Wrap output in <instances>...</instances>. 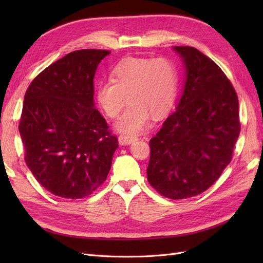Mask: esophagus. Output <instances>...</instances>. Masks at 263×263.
I'll return each instance as SVG.
<instances>
[{
  "mask_svg": "<svg viewBox=\"0 0 263 263\" xmlns=\"http://www.w3.org/2000/svg\"><path fill=\"white\" fill-rule=\"evenodd\" d=\"M138 140V138L136 136H127V135H121L119 137V142L121 144H130L133 141Z\"/></svg>",
  "mask_w": 263,
  "mask_h": 263,
  "instance_id": "1",
  "label": "esophagus"
}]
</instances>
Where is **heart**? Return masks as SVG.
<instances>
[{
  "mask_svg": "<svg viewBox=\"0 0 263 263\" xmlns=\"http://www.w3.org/2000/svg\"><path fill=\"white\" fill-rule=\"evenodd\" d=\"M177 89L178 70L172 60L130 58L115 66L111 80L99 83L97 100L109 119L120 115L126 99L130 102L116 123L117 130L130 136L148 128L150 115H164L174 104Z\"/></svg>",
  "mask_w": 263,
  "mask_h": 263,
  "instance_id": "heart-1",
  "label": "heart"
}]
</instances>
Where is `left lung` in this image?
<instances>
[{
    "mask_svg": "<svg viewBox=\"0 0 263 263\" xmlns=\"http://www.w3.org/2000/svg\"><path fill=\"white\" fill-rule=\"evenodd\" d=\"M186 69L176 110L150 139L148 182L173 200L195 197L231 163L241 131L238 98L214 61L197 48L175 46Z\"/></svg>",
    "mask_w": 263,
    "mask_h": 263,
    "instance_id": "8db88e82",
    "label": "left lung"
}]
</instances>
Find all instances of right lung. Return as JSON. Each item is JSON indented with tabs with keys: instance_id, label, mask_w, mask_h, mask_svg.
I'll return each instance as SVG.
<instances>
[{
	"instance_id": "obj_1",
	"label": "right lung",
	"mask_w": 263,
	"mask_h": 263,
	"mask_svg": "<svg viewBox=\"0 0 263 263\" xmlns=\"http://www.w3.org/2000/svg\"><path fill=\"white\" fill-rule=\"evenodd\" d=\"M107 49L71 52L28 87L19 122L28 168L54 195L81 199L107 178L117 137L93 107V77Z\"/></svg>"
}]
</instances>
